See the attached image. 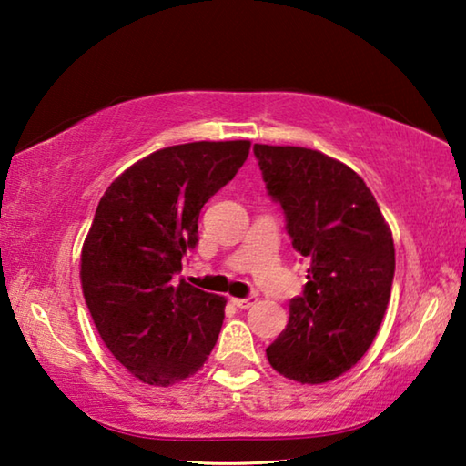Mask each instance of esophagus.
I'll use <instances>...</instances> for the list:
<instances>
[{
	"label": "esophagus",
	"instance_id": "34e87169",
	"mask_svg": "<svg viewBox=\"0 0 466 466\" xmlns=\"http://www.w3.org/2000/svg\"><path fill=\"white\" fill-rule=\"evenodd\" d=\"M232 304L238 306V309H250V306L257 304V296H247V298H232Z\"/></svg>",
	"mask_w": 466,
	"mask_h": 466
}]
</instances>
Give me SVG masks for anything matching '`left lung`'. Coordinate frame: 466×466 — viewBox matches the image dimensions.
<instances>
[{
  "label": "left lung",
  "instance_id": "obj_1",
  "mask_svg": "<svg viewBox=\"0 0 466 466\" xmlns=\"http://www.w3.org/2000/svg\"><path fill=\"white\" fill-rule=\"evenodd\" d=\"M267 193L310 258L304 294L267 360L289 380H335L361 360L380 329L394 278V244L374 195L343 162L317 149L255 144Z\"/></svg>",
  "mask_w": 466,
  "mask_h": 466
}]
</instances>
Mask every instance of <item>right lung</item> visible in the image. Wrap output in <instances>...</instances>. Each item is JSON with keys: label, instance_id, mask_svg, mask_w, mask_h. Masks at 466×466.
I'll return each mask as SVG.
<instances>
[{"label": "right lung", "instance_id": "add662e5", "mask_svg": "<svg viewBox=\"0 0 466 466\" xmlns=\"http://www.w3.org/2000/svg\"><path fill=\"white\" fill-rule=\"evenodd\" d=\"M250 141H193L116 177L82 247V289L108 351L146 384L170 386L214 350L226 298L175 275L197 247L201 208L230 183Z\"/></svg>", "mask_w": 466, "mask_h": 466}]
</instances>
